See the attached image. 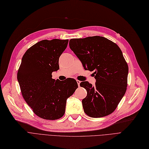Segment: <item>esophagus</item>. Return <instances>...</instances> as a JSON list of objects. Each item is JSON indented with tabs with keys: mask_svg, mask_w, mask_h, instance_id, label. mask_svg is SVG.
<instances>
[{
	"mask_svg": "<svg viewBox=\"0 0 149 149\" xmlns=\"http://www.w3.org/2000/svg\"><path fill=\"white\" fill-rule=\"evenodd\" d=\"M76 82H77V83H78V86H80V83H81V81H79V80H76Z\"/></svg>",
	"mask_w": 149,
	"mask_h": 149,
	"instance_id": "obj_1",
	"label": "esophagus"
}]
</instances>
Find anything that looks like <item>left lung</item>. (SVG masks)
Returning <instances> with one entry per match:
<instances>
[{
	"label": "left lung",
	"instance_id": "obj_1",
	"mask_svg": "<svg viewBox=\"0 0 149 149\" xmlns=\"http://www.w3.org/2000/svg\"><path fill=\"white\" fill-rule=\"evenodd\" d=\"M70 48L83 64L84 68L95 71V85L83 81L80 86L87 91L82 100L84 111L92 118L111 114L126 91L128 65L120 48L104 37L71 39Z\"/></svg>",
	"mask_w": 149,
	"mask_h": 149
}]
</instances>
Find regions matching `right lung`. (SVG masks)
<instances>
[{
    "label": "right lung",
    "mask_w": 149,
    "mask_h": 149,
    "mask_svg": "<svg viewBox=\"0 0 149 149\" xmlns=\"http://www.w3.org/2000/svg\"><path fill=\"white\" fill-rule=\"evenodd\" d=\"M68 43V39L40 40L26 50L18 70L17 79L24 100L42 119L62 117L66 100L78 87L73 78L60 81L52 78L53 71L59 69V57Z\"/></svg>",
    "instance_id": "right-lung-1"
}]
</instances>
